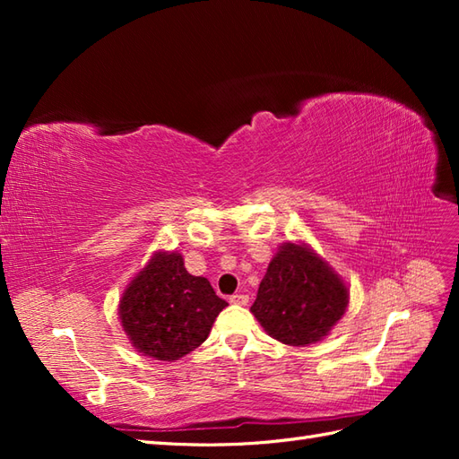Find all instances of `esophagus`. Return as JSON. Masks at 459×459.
<instances>
[{"mask_svg": "<svg viewBox=\"0 0 459 459\" xmlns=\"http://www.w3.org/2000/svg\"><path fill=\"white\" fill-rule=\"evenodd\" d=\"M230 304H235V306H247L248 304V296L247 294H235V296H230Z\"/></svg>", "mask_w": 459, "mask_h": 459, "instance_id": "esophagus-1", "label": "esophagus"}]
</instances>
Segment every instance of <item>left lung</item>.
Segmentation results:
<instances>
[{
  "label": "left lung",
  "instance_id": "left-lung-1",
  "mask_svg": "<svg viewBox=\"0 0 459 459\" xmlns=\"http://www.w3.org/2000/svg\"><path fill=\"white\" fill-rule=\"evenodd\" d=\"M349 304L347 288L307 247L286 242L272 258L250 311L268 335L307 347L324 339Z\"/></svg>",
  "mask_w": 459,
  "mask_h": 459
}]
</instances>
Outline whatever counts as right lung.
<instances>
[{
    "label": "right lung",
    "instance_id": "add662e5",
    "mask_svg": "<svg viewBox=\"0 0 459 459\" xmlns=\"http://www.w3.org/2000/svg\"><path fill=\"white\" fill-rule=\"evenodd\" d=\"M229 304L207 278L191 276L178 252L155 255L120 301L126 335L140 353L178 360L197 349Z\"/></svg>",
    "mask_w": 459,
    "mask_h": 459
}]
</instances>
